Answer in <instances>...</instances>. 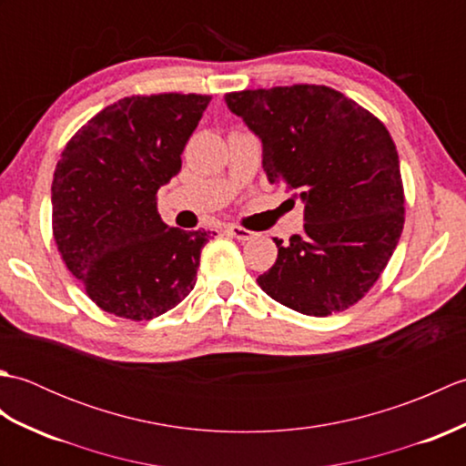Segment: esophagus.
<instances>
[{"label": "esophagus", "mask_w": 466, "mask_h": 466, "mask_svg": "<svg viewBox=\"0 0 466 466\" xmlns=\"http://www.w3.org/2000/svg\"><path fill=\"white\" fill-rule=\"evenodd\" d=\"M228 234H232L234 238H238V240H242V242L256 238V232H252V230H246V228H242V226H236V224H230V226H228Z\"/></svg>", "instance_id": "obj_1"}]
</instances>
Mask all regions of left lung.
<instances>
[{"mask_svg": "<svg viewBox=\"0 0 466 466\" xmlns=\"http://www.w3.org/2000/svg\"><path fill=\"white\" fill-rule=\"evenodd\" d=\"M262 140L268 180L300 192L304 228L258 276L289 309L329 316L350 309L389 264L404 226L397 146L379 117L326 86L226 94Z\"/></svg>", "mask_w": 466, "mask_h": 466, "instance_id": "8db88e82", "label": "left lung"}]
</instances>
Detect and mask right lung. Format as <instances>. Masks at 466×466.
Returning a JSON list of instances; mask_svg holds the SVG:
<instances>
[{
    "instance_id": "1",
    "label": "right lung",
    "mask_w": 466,
    "mask_h": 466,
    "mask_svg": "<svg viewBox=\"0 0 466 466\" xmlns=\"http://www.w3.org/2000/svg\"><path fill=\"white\" fill-rule=\"evenodd\" d=\"M202 94L130 96L104 107L64 147L52 182L57 250L102 310L150 320L196 284L214 232L170 228L156 194L210 104Z\"/></svg>"
}]
</instances>
